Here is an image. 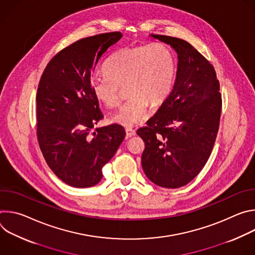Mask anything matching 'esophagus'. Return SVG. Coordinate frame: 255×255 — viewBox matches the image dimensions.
I'll use <instances>...</instances> for the list:
<instances>
[{
  "instance_id": "1",
  "label": "esophagus",
  "mask_w": 255,
  "mask_h": 255,
  "mask_svg": "<svg viewBox=\"0 0 255 255\" xmlns=\"http://www.w3.org/2000/svg\"><path fill=\"white\" fill-rule=\"evenodd\" d=\"M125 131H126V137H128V138H129V137H133V136L136 135L135 130L132 129V128H126Z\"/></svg>"
}]
</instances>
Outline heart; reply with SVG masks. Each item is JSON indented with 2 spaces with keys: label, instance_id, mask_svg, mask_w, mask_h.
Wrapping results in <instances>:
<instances>
[{
  "label": "heart",
  "instance_id": "1",
  "mask_svg": "<svg viewBox=\"0 0 255 255\" xmlns=\"http://www.w3.org/2000/svg\"><path fill=\"white\" fill-rule=\"evenodd\" d=\"M105 76L95 77L91 90L103 106L118 104L119 88L125 86L129 99L111 117V122L132 127L147 118L148 105L161 104L170 94L175 78L172 51L162 43L125 47L109 57L103 66Z\"/></svg>",
  "mask_w": 255,
  "mask_h": 255
}]
</instances>
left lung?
Segmentation results:
<instances>
[{"mask_svg": "<svg viewBox=\"0 0 255 255\" xmlns=\"http://www.w3.org/2000/svg\"><path fill=\"white\" fill-rule=\"evenodd\" d=\"M150 37L177 54L172 91L147 126L137 130L145 149L141 163L153 184L177 189L203 169L219 129L222 99L213 65L189 42L164 35Z\"/></svg>", "mask_w": 255, "mask_h": 255, "instance_id": "1", "label": "left lung"}]
</instances>
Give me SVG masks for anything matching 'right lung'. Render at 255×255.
Listing matches in <instances>:
<instances>
[{"instance_id":"1","label":"right lung","mask_w":255,"mask_h":255,"mask_svg":"<svg viewBox=\"0 0 255 255\" xmlns=\"http://www.w3.org/2000/svg\"><path fill=\"white\" fill-rule=\"evenodd\" d=\"M120 32L81 39L58 52L46 65L36 96L37 138L55 175L74 188L99 184L103 166L125 138L121 125L96 128L104 118L91 82L101 56L121 38Z\"/></svg>"}]
</instances>
